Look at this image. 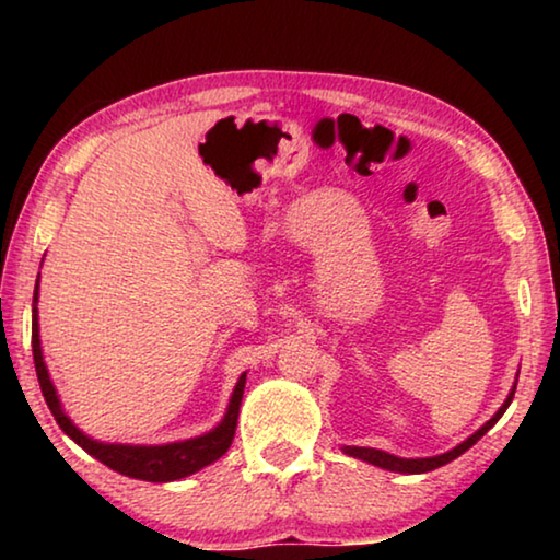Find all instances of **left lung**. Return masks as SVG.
Returning <instances> with one entry per match:
<instances>
[{
	"label": "left lung",
	"instance_id": "8db88e82",
	"mask_svg": "<svg viewBox=\"0 0 560 560\" xmlns=\"http://www.w3.org/2000/svg\"><path fill=\"white\" fill-rule=\"evenodd\" d=\"M514 393H516V385L511 387V393H509V397L504 400V405L499 407V412H497L494 417H491V420L485 424V428L474 432L471 438H467L462 444H457V447H454V450L444 452V454H438V457L402 459V457H395V454H387V452H383V450H373V447H343V452L350 454V457L363 459V462H368V464H375V467L387 469V471H400V474H424V471H432V469H438V467H444V464L452 462V459H457L459 454H464V452H467V450L471 447V444H477L481 438H485V434H487L491 428H494L499 417L506 412V407L511 405V400H514Z\"/></svg>",
	"mask_w": 560,
	"mask_h": 560
}]
</instances>
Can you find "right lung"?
Returning a JSON list of instances; mask_svg holds the SVG:
<instances>
[{"instance_id": "obj_1", "label": "right lung", "mask_w": 560, "mask_h": 560, "mask_svg": "<svg viewBox=\"0 0 560 560\" xmlns=\"http://www.w3.org/2000/svg\"><path fill=\"white\" fill-rule=\"evenodd\" d=\"M36 301H39V281H36V287H34L32 353H34L36 377H39L44 400H46V405H49L54 420L59 422V428L69 434V438L79 444V447L86 450L91 457H96L113 471H120L132 479L175 481V479H183V477H189V474L200 471L202 467H207V464L217 462L226 450H230V444L234 440V430H236V417H240L246 373L240 377V381H236V387L232 393L230 407H226L224 420L217 424L214 430H210L207 434H200V438L145 447V444H106V442L91 440L89 434H83L69 420V415L63 412L59 395H56V387L49 377V371H46V363L42 355V340H39V316H36L39 311H36Z\"/></svg>"}]
</instances>
